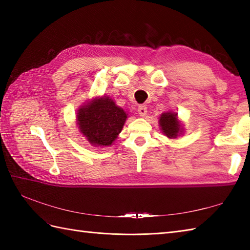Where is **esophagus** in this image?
Here are the masks:
<instances>
[{"label": "esophagus", "instance_id": "1", "mask_svg": "<svg viewBox=\"0 0 250 250\" xmlns=\"http://www.w3.org/2000/svg\"><path fill=\"white\" fill-rule=\"evenodd\" d=\"M139 114H140V116L141 117H145L146 115H147V107H146V105H140L139 106Z\"/></svg>", "mask_w": 250, "mask_h": 250}]
</instances>
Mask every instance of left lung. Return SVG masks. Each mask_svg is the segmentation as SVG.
Masks as SVG:
<instances>
[{"label":"left lung","mask_w":250,"mask_h":250,"mask_svg":"<svg viewBox=\"0 0 250 250\" xmlns=\"http://www.w3.org/2000/svg\"><path fill=\"white\" fill-rule=\"evenodd\" d=\"M159 125L162 133L167 139H177L179 135L184 134V125L178 119L177 113L173 110L162 113L159 117Z\"/></svg>","instance_id":"obj_1"}]
</instances>
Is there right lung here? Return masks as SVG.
<instances>
[{"instance_id":"1","label":"right lung","mask_w":250,"mask_h":250,"mask_svg":"<svg viewBox=\"0 0 250 250\" xmlns=\"http://www.w3.org/2000/svg\"><path fill=\"white\" fill-rule=\"evenodd\" d=\"M128 118V113L109 97L94 98L77 110L79 132L94 147L113 145Z\"/></svg>"}]
</instances>
